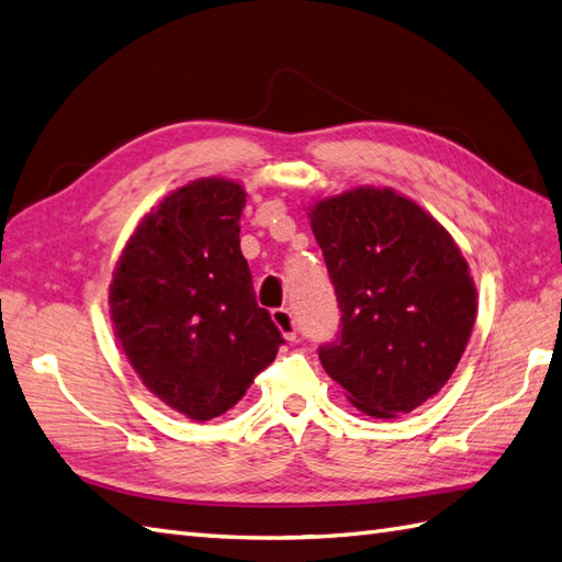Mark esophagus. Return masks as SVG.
I'll use <instances>...</instances> for the list:
<instances>
[{"label":"esophagus","mask_w":562,"mask_h":562,"mask_svg":"<svg viewBox=\"0 0 562 562\" xmlns=\"http://www.w3.org/2000/svg\"><path fill=\"white\" fill-rule=\"evenodd\" d=\"M272 323L278 325V330L284 335V340L294 342L296 340V323H294V316L290 308H272Z\"/></svg>","instance_id":"1"}]
</instances>
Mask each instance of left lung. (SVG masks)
<instances>
[{
	"instance_id": "8db88e82",
	"label": "left lung",
	"mask_w": 562,
	"mask_h": 562,
	"mask_svg": "<svg viewBox=\"0 0 562 562\" xmlns=\"http://www.w3.org/2000/svg\"><path fill=\"white\" fill-rule=\"evenodd\" d=\"M342 311L325 373L375 419H395L450 381L476 321V284L450 232L393 189L357 187L308 207Z\"/></svg>"
}]
</instances>
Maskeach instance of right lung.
Here are the masks:
<instances>
[{"mask_svg": "<svg viewBox=\"0 0 562 562\" xmlns=\"http://www.w3.org/2000/svg\"><path fill=\"white\" fill-rule=\"evenodd\" d=\"M241 184L193 179L143 215L110 282L114 335L155 397L193 422L237 404L284 342L239 249Z\"/></svg>", "mask_w": 562, "mask_h": 562, "instance_id": "add662e5", "label": "right lung"}]
</instances>
